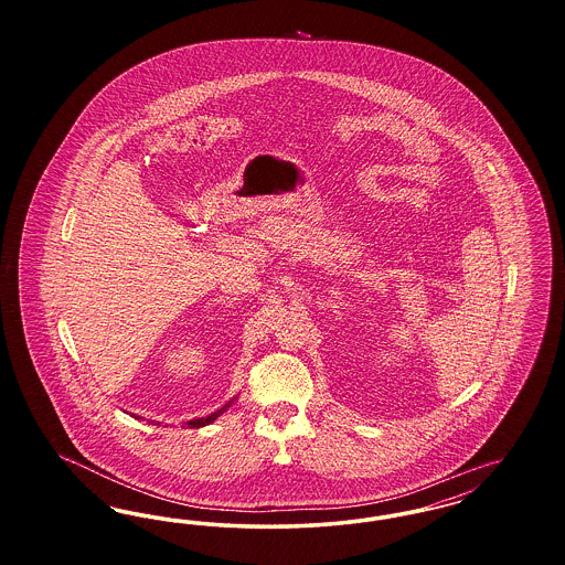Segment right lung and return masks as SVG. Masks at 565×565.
<instances>
[{
	"label": "right lung",
	"mask_w": 565,
	"mask_h": 565,
	"mask_svg": "<svg viewBox=\"0 0 565 565\" xmlns=\"http://www.w3.org/2000/svg\"><path fill=\"white\" fill-rule=\"evenodd\" d=\"M226 406H228V404H226ZM226 406H224V408H226ZM224 408H220L217 413H212V415H207V417H201V419H192V422H189L190 428H201V426H207V424H212L215 417H217V415H220Z\"/></svg>",
	"instance_id": "obj_1"
}]
</instances>
